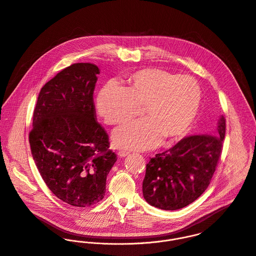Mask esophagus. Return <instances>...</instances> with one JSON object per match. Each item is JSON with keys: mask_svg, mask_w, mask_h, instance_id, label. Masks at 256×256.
<instances>
[{"mask_svg": "<svg viewBox=\"0 0 256 256\" xmlns=\"http://www.w3.org/2000/svg\"><path fill=\"white\" fill-rule=\"evenodd\" d=\"M118 156H120V157H124V156L128 155L130 152H126V150H118Z\"/></svg>", "mask_w": 256, "mask_h": 256, "instance_id": "1", "label": "esophagus"}]
</instances>
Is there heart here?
<instances>
[{
	"label": "heart",
	"mask_w": 256,
	"mask_h": 256,
	"mask_svg": "<svg viewBox=\"0 0 256 256\" xmlns=\"http://www.w3.org/2000/svg\"><path fill=\"white\" fill-rule=\"evenodd\" d=\"M202 92L190 76H178L158 68L136 71L122 88L108 84L100 90L96 106L110 126L124 124L142 108L146 118L116 128L112 140L124 150H148L162 138L172 142L190 130L200 108Z\"/></svg>",
	"instance_id": "1"
}]
</instances>
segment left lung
<instances>
[{
    "mask_svg": "<svg viewBox=\"0 0 256 256\" xmlns=\"http://www.w3.org/2000/svg\"><path fill=\"white\" fill-rule=\"evenodd\" d=\"M226 120L212 134L182 138L170 150L155 154L146 164L144 197L156 208L174 210L197 200L210 185L222 150Z\"/></svg>",
    "mask_w": 256,
    "mask_h": 256,
    "instance_id": "obj_1",
    "label": "left lung"
}]
</instances>
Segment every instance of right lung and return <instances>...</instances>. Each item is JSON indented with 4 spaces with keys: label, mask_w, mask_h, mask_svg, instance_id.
I'll return each instance as SVG.
<instances>
[{
    "label": "right lung",
    "mask_w": 256,
    "mask_h": 256,
    "mask_svg": "<svg viewBox=\"0 0 256 256\" xmlns=\"http://www.w3.org/2000/svg\"><path fill=\"white\" fill-rule=\"evenodd\" d=\"M99 68L75 63L40 90L28 138L36 165L52 193L74 206L100 202L116 155L96 120L93 94Z\"/></svg>",
    "instance_id": "add662e5"
}]
</instances>
